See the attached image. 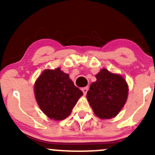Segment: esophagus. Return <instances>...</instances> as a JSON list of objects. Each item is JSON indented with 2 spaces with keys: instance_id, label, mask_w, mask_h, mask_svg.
Here are the masks:
<instances>
[{
  "instance_id": "1",
  "label": "esophagus",
  "mask_w": 155,
  "mask_h": 155,
  "mask_svg": "<svg viewBox=\"0 0 155 155\" xmlns=\"http://www.w3.org/2000/svg\"><path fill=\"white\" fill-rule=\"evenodd\" d=\"M82 91L84 93V94H86L87 92V90H88V87H82Z\"/></svg>"
}]
</instances>
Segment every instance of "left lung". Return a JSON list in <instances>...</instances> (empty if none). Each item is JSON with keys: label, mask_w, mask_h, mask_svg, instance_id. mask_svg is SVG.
Wrapping results in <instances>:
<instances>
[{"label": "left lung", "mask_w": 155, "mask_h": 155, "mask_svg": "<svg viewBox=\"0 0 155 155\" xmlns=\"http://www.w3.org/2000/svg\"><path fill=\"white\" fill-rule=\"evenodd\" d=\"M90 85L87 101L94 114L101 119H110L120 113L128 95V86L122 76L102 69Z\"/></svg>", "instance_id": "left-lung-1"}]
</instances>
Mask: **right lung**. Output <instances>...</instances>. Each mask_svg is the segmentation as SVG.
Returning a JSON list of instances; mask_svg holds the SVG:
<instances>
[{"label":"right lung","instance_id":"obj_1","mask_svg":"<svg viewBox=\"0 0 155 155\" xmlns=\"http://www.w3.org/2000/svg\"><path fill=\"white\" fill-rule=\"evenodd\" d=\"M34 90L40 109L54 120L68 117L83 94L61 68L43 71L35 82Z\"/></svg>","mask_w":155,"mask_h":155}]
</instances>
